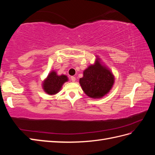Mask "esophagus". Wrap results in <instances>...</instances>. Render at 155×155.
<instances>
[{
    "mask_svg": "<svg viewBox=\"0 0 155 155\" xmlns=\"http://www.w3.org/2000/svg\"><path fill=\"white\" fill-rule=\"evenodd\" d=\"M71 79L72 82H74L76 81V78L74 77H71Z\"/></svg>",
    "mask_w": 155,
    "mask_h": 155,
    "instance_id": "34e87169",
    "label": "esophagus"
}]
</instances>
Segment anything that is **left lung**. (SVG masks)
<instances>
[{
	"mask_svg": "<svg viewBox=\"0 0 155 155\" xmlns=\"http://www.w3.org/2000/svg\"><path fill=\"white\" fill-rule=\"evenodd\" d=\"M114 78L107 67L102 65L99 58L83 72V77L79 83L83 91L92 98H101L113 87Z\"/></svg>",
	"mask_w": 155,
	"mask_h": 155,
	"instance_id": "1",
	"label": "left lung"
}]
</instances>
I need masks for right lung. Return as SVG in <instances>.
Wrapping results in <instances>:
<instances>
[{
    "label": "right lung",
    "mask_w": 155,
    "mask_h": 155,
    "mask_svg": "<svg viewBox=\"0 0 155 155\" xmlns=\"http://www.w3.org/2000/svg\"><path fill=\"white\" fill-rule=\"evenodd\" d=\"M68 81V77L66 75H58L54 71L48 74L47 78L42 83V88L45 93L48 94H55L61 91L62 84Z\"/></svg>",
    "instance_id": "right-lung-1"
}]
</instances>
